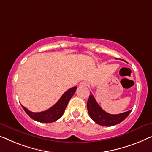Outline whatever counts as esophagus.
Here are the masks:
<instances>
[{
  "instance_id": "obj_1",
  "label": "esophagus",
  "mask_w": 152,
  "mask_h": 152,
  "mask_svg": "<svg viewBox=\"0 0 152 152\" xmlns=\"http://www.w3.org/2000/svg\"><path fill=\"white\" fill-rule=\"evenodd\" d=\"M88 83L87 81H81V82H80V86L81 87H83V86H88Z\"/></svg>"
}]
</instances>
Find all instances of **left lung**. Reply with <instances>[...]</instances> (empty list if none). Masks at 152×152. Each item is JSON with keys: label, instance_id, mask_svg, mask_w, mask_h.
Here are the masks:
<instances>
[{"label": "left lung", "instance_id": "8db88e82", "mask_svg": "<svg viewBox=\"0 0 152 152\" xmlns=\"http://www.w3.org/2000/svg\"><path fill=\"white\" fill-rule=\"evenodd\" d=\"M88 112L91 118L96 124L103 126H113L126 118L131 110L118 114H111L105 112L96 102L92 93L87 102Z\"/></svg>", "mask_w": 152, "mask_h": 152}]
</instances>
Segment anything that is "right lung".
<instances>
[{"label":"right lung","mask_w":152,"mask_h":152,"mask_svg":"<svg viewBox=\"0 0 152 152\" xmlns=\"http://www.w3.org/2000/svg\"><path fill=\"white\" fill-rule=\"evenodd\" d=\"M77 88V87L75 86L68 90L66 92H65L62 94V96H61V98L56 104L53 105L51 107H50L49 109L47 110L40 112V113H33V112L28 110L27 108H26L23 105H21L24 110L25 111V113L32 119L40 123L54 122L58 120L63 115L66 107L68 103H69V102L72 96H73Z\"/></svg>","instance_id":"right-lung-1"}]
</instances>
